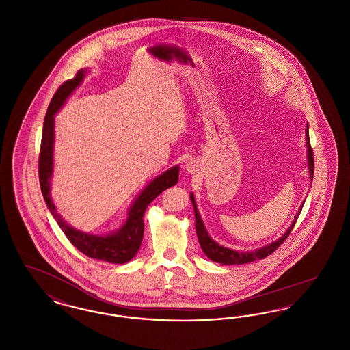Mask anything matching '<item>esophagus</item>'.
Segmentation results:
<instances>
[{"label": "esophagus", "instance_id": "esophagus-1", "mask_svg": "<svg viewBox=\"0 0 350 350\" xmlns=\"http://www.w3.org/2000/svg\"><path fill=\"white\" fill-rule=\"evenodd\" d=\"M186 170H187L189 173H194V172H196V164H194V163H189V164L186 165Z\"/></svg>", "mask_w": 350, "mask_h": 350}]
</instances>
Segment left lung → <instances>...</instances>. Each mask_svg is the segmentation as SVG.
<instances>
[{"mask_svg": "<svg viewBox=\"0 0 350 350\" xmlns=\"http://www.w3.org/2000/svg\"><path fill=\"white\" fill-rule=\"evenodd\" d=\"M307 147H308V167H310V174H311V180L314 178V170H315V161H314V150L311 147V143H310V135L307 131ZM191 202H193V206H194V213H196V231H197V236H198V241H200V248L204 252V254L215 261L219 264H224V265H239V264H248L252 261H256V260H262L267 257L269 254H271L274 250H278L280 245H282L283 241L288 237V234L293 231L295 223H297V219L299 217L300 211L298 213V217L293 221V224L290 226V228L287 230V232L283 234L281 239H278L277 241L269 244L264 248H260V250H253V252H237V250H228V248H224L221 245L217 244L206 231L204 226H203V221L200 219V214H198V210H197V206H196V200L194 197L191 196ZM304 204V203H303Z\"/></svg>", "mask_w": 350, "mask_h": 350, "instance_id": "left-lung-1", "label": "left lung"}]
</instances>
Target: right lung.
Listing matches in <instances>:
<instances>
[{
    "instance_id": "add662e5",
    "label": "right lung",
    "mask_w": 350,
    "mask_h": 350,
    "mask_svg": "<svg viewBox=\"0 0 350 350\" xmlns=\"http://www.w3.org/2000/svg\"><path fill=\"white\" fill-rule=\"evenodd\" d=\"M83 70H79L73 79H69L66 83H62L56 90L47 109V114L44 118L42 143L39 152V183L42 194L50 208L52 217L57 221L59 227L66 233L68 240L90 258L102 260L111 264H124L130 261L136 252L140 248L143 233H144V221L143 215L146 208L152 200L160 196L164 190L174 186L178 181V167H172L142 191V194L136 198L130 210L129 217L124 226L118 232L109 236H96L89 233L80 232L63 220L56 213V207L51 200L50 180L52 174V148H53V116L62 107L68 96L81 83L83 79Z\"/></svg>"
}]
</instances>
